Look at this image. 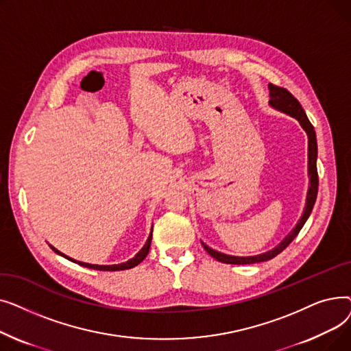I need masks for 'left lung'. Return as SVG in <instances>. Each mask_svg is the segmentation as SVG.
Returning <instances> with one entry per match:
<instances>
[{
    "label": "left lung",
    "mask_w": 351,
    "mask_h": 351,
    "mask_svg": "<svg viewBox=\"0 0 351 351\" xmlns=\"http://www.w3.org/2000/svg\"><path fill=\"white\" fill-rule=\"evenodd\" d=\"M270 89V105L276 109L283 110L285 114H289L290 117L296 118L300 125L303 126L304 131L308 135V176H310V189L307 193V204H306V209L304 213L302 216V219L299 220V223L296 225L287 236L285 241L279 245L276 246L273 250L259 254V256H252V257H236V256H228L223 253H219L210 247H208L206 245H204L205 250L215 257L217 262H222V263H229V265H252V263H259V262H266L273 259L274 256H278L279 253H282L291 242L293 239L299 234V232L302 230L303 225L306 223L307 217L310 216L313 206H315V202L317 197V189H319V173H317V141H316V132H315V126H313L304 112V109L302 108L300 102L294 98L290 92L286 88L278 86V85H269Z\"/></svg>",
    "instance_id": "1"
}]
</instances>
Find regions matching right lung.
Returning <instances> with one entry per match:
<instances>
[{
  "label": "right lung",
  "mask_w": 351,
  "mask_h": 351,
  "mask_svg": "<svg viewBox=\"0 0 351 351\" xmlns=\"http://www.w3.org/2000/svg\"><path fill=\"white\" fill-rule=\"evenodd\" d=\"M151 242H152V232H151L149 237H147V241H146L145 246L138 252V254H136L135 257H132L131 261H128V262L121 263V265H109V266H98V265H89V263L77 262V261H73V259H69V257H66L65 254L60 253V252H58L57 249H55V247H52V249H53V252H57L58 254H61V256L66 257L68 261H71V262H75V263H78V265H81V266H84V267H88V269H95V270H104V271H105V270H106V271H117V270H126V269H132V267L138 266V265L145 259V257L147 256V253H149Z\"/></svg>",
  "instance_id": "right-lung-1"
}]
</instances>
